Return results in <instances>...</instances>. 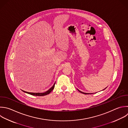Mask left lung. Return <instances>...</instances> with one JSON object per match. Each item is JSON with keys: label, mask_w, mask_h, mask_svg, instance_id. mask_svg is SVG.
I'll use <instances>...</instances> for the list:
<instances>
[{"label": "left lung", "mask_w": 128, "mask_h": 128, "mask_svg": "<svg viewBox=\"0 0 128 128\" xmlns=\"http://www.w3.org/2000/svg\"><path fill=\"white\" fill-rule=\"evenodd\" d=\"M105 89V88H104ZM80 92H81V93H82V94H89V93H85V92H81V91H80V90H78Z\"/></svg>", "instance_id": "1"}]
</instances>
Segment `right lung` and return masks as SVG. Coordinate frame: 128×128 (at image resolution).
Segmentation results:
<instances>
[{"mask_svg": "<svg viewBox=\"0 0 128 128\" xmlns=\"http://www.w3.org/2000/svg\"><path fill=\"white\" fill-rule=\"evenodd\" d=\"M55 84L56 82L54 83V84L53 85V86L50 89L48 90V91L44 92H42V93H40V92H37V93H34V92H25L24 90H22L24 92H26L27 94H32V95H33V96H46V95H47L48 94H49L54 88V86H55Z\"/></svg>", "mask_w": 128, "mask_h": 128, "instance_id": "add662e5", "label": "right lung"}]
</instances>
